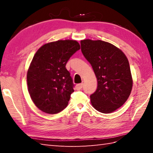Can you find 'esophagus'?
Here are the masks:
<instances>
[{
    "label": "esophagus",
    "instance_id": "34e87169",
    "mask_svg": "<svg viewBox=\"0 0 153 153\" xmlns=\"http://www.w3.org/2000/svg\"><path fill=\"white\" fill-rule=\"evenodd\" d=\"M83 87V84H79L76 85V90H80Z\"/></svg>",
    "mask_w": 153,
    "mask_h": 153
}]
</instances>
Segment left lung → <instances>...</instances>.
I'll list each match as a JSON object with an SVG mask.
<instances>
[{
  "instance_id": "1",
  "label": "left lung",
  "mask_w": 153,
  "mask_h": 153,
  "mask_svg": "<svg viewBox=\"0 0 153 153\" xmlns=\"http://www.w3.org/2000/svg\"><path fill=\"white\" fill-rule=\"evenodd\" d=\"M83 55L92 67L98 86L90 100L98 111L109 113L121 107L132 89L130 67L126 56L111 44L102 40H82Z\"/></svg>"
}]
</instances>
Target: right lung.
Instances as JSON below:
<instances>
[{
  "instance_id": "1",
  "label": "right lung",
  "mask_w": 153,
  "mask_h": 153,
  "mask_svg": "<svg viewBox=\"0 0 153 153\" xmlns=\"http://www.w3.org/2000/svg\"><path fill=\"white\" fill-rule=\"evenodd\" d=\"M79 49L76 40H58L41 46L33 56L27 74L28 91L43 112L58 113L68 105L74 84L65 65Z\"/></svg>"
}]
</instances>
